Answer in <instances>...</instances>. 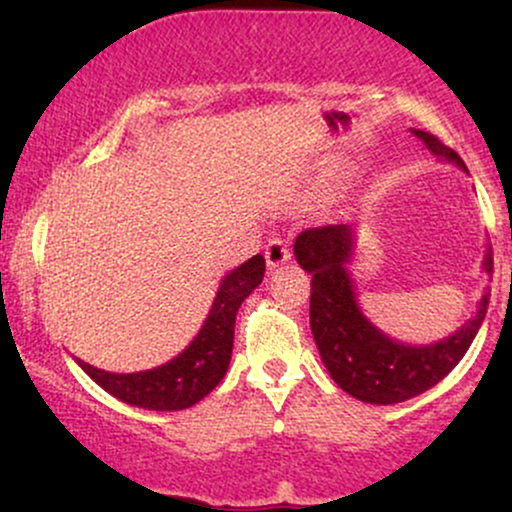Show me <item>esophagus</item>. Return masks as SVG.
<instances>
[{
    "label": "esophagus",
    "instance_id": "obj_1",
    "mask_svg": "<svg viewBox=\"0 0 512 512\" xmlns=\"http://www.w3.org/2000/svg\"><path fill=\"white\" fill-rule=\"evenodd\" d=\"M264 257H267V267L269 269L281 267V264H286L291 260L289 243H286V240H281V238L269 240L267 248H264Z\"/></svg>",
    "mask_w": 512,
    "mask_h": 512
}]
</instances>
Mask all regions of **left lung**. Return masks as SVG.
I'll list each match as a JSON object with an SVG mask.
<instances>
[{
	"instance_id": "1",
	"label": "left lung",
	"mask_w": 512,
	"mask_h": 512,
	"mask_svg": "<svg viewBox=\"0 0 512 512\" xmlns=\"http://www.w3.org/2000/svg\"><path fill=\"white\" fill-rule=\"evenodd\" d=\"M436 158L467 170L464 161L438 137L411 129ZM356 248V231L346 223L308 228L293 243V255L310 279V330L332 380L351 397L368 404H397L421 395L450 373L477 337L489 308V289L477 313L433 344H404L387 337L363 315L354 279L346 264ZM481 269L491 276L493 257L486 250Z\"/></svg>"
}]
</instances>
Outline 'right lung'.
I'll return each instance as SVG.
<instances>
[{"mask_svg":"<svg viewBox=\"0 0 512 512\" xmlns=\"http://www.w3.org/2000/svg\"><path fill=\"white\" fill-rule=\"evenodd\" d=\"M264 257L255 255L221 279L202 330L182 354L139 373H110L76 358L84 373L105 392L151 411H180L197 404L221 383L233 354V330L240 303L262 284Z\"/></svg>","mask_w":512,"mask_h":512,"instance_id":"1","label":"right lung"}]
</instances>
